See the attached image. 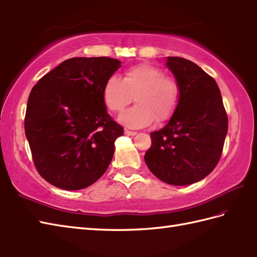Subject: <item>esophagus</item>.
Wrapping results in <instances>:
<instances>
[{
	"instance_id": "1",
	"label": "esophagus",
	"mask_w": 257,
	"mask_h": 257,
	"mask_svg": "<svg viewBox=\"0 0 257 257\" xmlns=\"http://www.w3.org/2000/svg\"><path fill=\"white\" fill-rule=\"evenodd\" d=\"M124 133H125V135H128V136L136 135V132H134V131H128V130H125Z\"/></svg>"
}]
</instances>
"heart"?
Wrapping results in <instances>:
<instances>
[{
    "mask_svg": "<svg viewBox=\"0 0 257 257\" xmlns=\"http://www.w3.org/2000/svg\"><path fill=\"white\" fill-rule=\"evenodd\" d=\"M179 84L176 79L164 76L156 66L141 64L124 72L122 80L111 77L104 83L102 99L107 110L122 112L133 98L136 105L125 111L118 121L130 128H142L154 121L164 122L178 105Z\"/></svg>",
    "mask_w": 257,
    "mask_h": 257,
    "instance_id": "b5f03b06",
    "label": "heart"
}]
</instances>
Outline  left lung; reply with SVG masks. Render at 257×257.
I'll use <instances>...</instances> for the list:
<instances>
[{"instance_id": "8db88e82", "label": "left lung", "mask_w": 257, "mask_h": 257, "mask_svg": "<svg viewBox=\"0 0 257 257\" xmlns=\"http://www.w3.org/2000/svg\"><path fill=\"white\" fill-rule=\"evenodd\" d=\"M165 66L179 84V101L168 123L151 133L144 159L158 179L187 186L207 177L219 163L227 116L218 84L195 62L167 57Z\"/></svg>"}]
</instances>
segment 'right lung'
Here are the masks:
<instances>
[{
  "instance_id": "add662e5",
  "label": "right lung",
  "mask_w": 257,
  "mask_h": 257,
  "mask_svg": "<svg viewBox=\"0 0 257 257\" xmlns=\"http://www.w3.org/2000/svg\"><path fill=\"white\" fill-rule=\"evenodd\" d=\"M119 67L109 57H75L33 87L25 134L34 164L49 184L84 189L109 167L123 127L106 112L102 90Z\"/></svg>"
}]
</instances>
